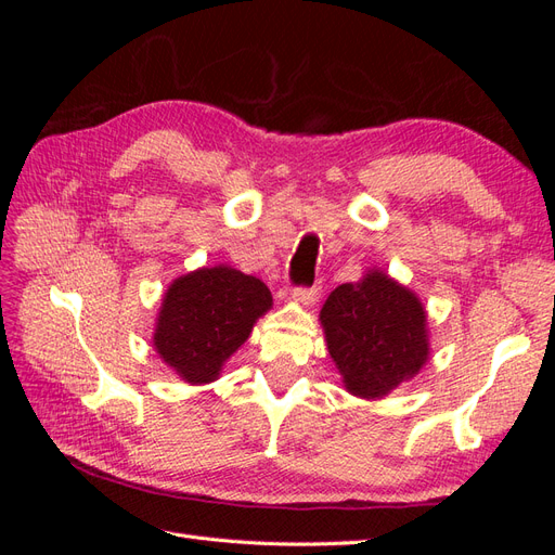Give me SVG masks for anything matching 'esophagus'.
<instances>
[{
  "instance_id": "1",
  "label": "esophagus",
  "mask_w": 555,
  "mask_h": 555,
  "mask_svg": "<svg viewBox=\"0 0 555 555\" xmlns=\"http://www.w3.org/2000/svg\"><path fill=\"white\" fill-rule=\"evenodd\" d=\"M319 294H322V287H319V284H312V287H294L292 289V296L296 300H300V304H304V306L314 304V300L319 298Z\"/></svg>"
}]
</instances>
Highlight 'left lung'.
<instances>
[{
    "label": "left lung",
    "instance_id": "1",
    "mask_svg": "<svg viewBox=\"0 0 555 555\" xmlns=\"http://www.w3.org/2000/svg\"><path fill=\"white\" fill-rule=\"evenodd\" d=\"M319 319L328 354L354 396L382 398L414 377L428 359L422 304L384 273L340 284L326 298Z\"/></svg>",
    "mask_w": 555,
    "mask_h": 555
}]
</instances>
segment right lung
Returning <instances> with one entry per match:
<instances>
[{"instance_id":"obj_1","label":"right lung","mask_w":555,"mask_h":555,"mask_svg":"<svg viewBox=\"0 0 555 555\" xmlns=\"http://www.w3.org/2000/svg\"><path fill=\"white\" fill-rule=\"evenodd\" d=\"M271 304L261 280L227 266L201 268L166 292L155 347L182 379L212 382Z\"/></svg>"}]
</instances>
